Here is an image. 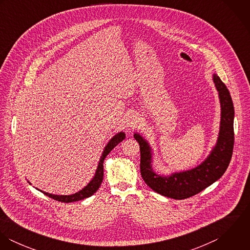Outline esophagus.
<instances>
[{"mask_svg":"<svg viewBox=\"0 0 250 250\" xmlns=\"http://www.w3.org/2000/svg\"><path fill=\"white\" fill-rule=\"evenodd\" d=\"M139 124V117H137L136 115H131L127 118L126 121V126L129 129H134L135 127H137Z\"/></svg>","mask_w":250,"mask_h":250,"instance_id":"esophagus-1","label":"esophagus"}]
</instances>
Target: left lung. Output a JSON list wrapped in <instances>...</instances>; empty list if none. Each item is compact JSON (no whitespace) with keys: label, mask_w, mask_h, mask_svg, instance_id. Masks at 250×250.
<instances>
[{"label":"left lung","mask_w":250,"mask_h":250,"mask_svg":"<svg viewBox=\"0 0 250 250\" xmlns=\"http://www.w3.org/2000/svg\"><path fill=\"white\" fill-rule=\"evenodd\" d=\"M220 103V124L216 143L208 157L197 167L170 175L157 174L152 167L153 152L149 143L139 133L134 138L141 148V174L154 191L173 199H185L205 189L226 171L234 147V106L229 90L220 78L213 75Z\"/></svg>","instance_id":"1"}]
</instances>
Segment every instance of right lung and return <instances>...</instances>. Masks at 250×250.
<instances>
[{"label": "right lung", "instance_id": "right-lung-1", "mask_svg": "<svg viewBox=\"0 0 250 250\" xmlns=\"http://www.w3.org/2000/svg\"><path fill=\"white\" fill-rule=\"evenodd\" d=\"M125 137H126V135H125L124 132H119V133H117L115 136H113L109 140V142L107 143V145L104 147V150H103L102 155L100 157V160H99V163H98V167H97V169L95 171V174H94L93 178L89 181V183L83 188H82L78 192H75V193L69 194V195H58V194H52V193H49V192H45V191H43L41 189H38V188L37 189L39 191H41L42 193H44L45 195H47V196H49V197H51V198H53V199H55L57 201L64 202V203H70V202H75V201H80V200H83L84 198H87V197L91 196L92 194H94L98 190L99 187L102 184L103 176H104V166H103V163H104L107 154L118 143H121L125 139Z\"/></svg>", "mask_w": 250, "mask_h": 250}]
</instances>
